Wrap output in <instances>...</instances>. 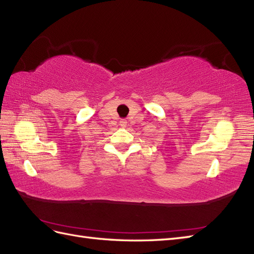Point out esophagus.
<instances>
[{
    "instance_id": "obj_1",
    "label": "esophagus",
    "mask_w": 254,
    "mask_h": 254,
    "mask_svg": "<svg viewBox=\"0 0 254 254\" xmlns=\"http://www.w3.org/2000/svg\"><path fill=\"white\" fill-rule=\"evenodd\" d=\"M127 122L126 120H121V121H120V126H121L122 127H127Z\"/></svg>"
}]
</instances>
